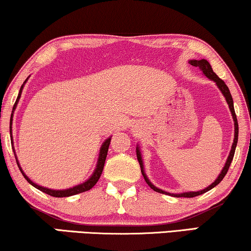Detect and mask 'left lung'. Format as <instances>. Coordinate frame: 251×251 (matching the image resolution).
<instances>
[{
	"instance_id": "left-lung-1",
	"label": "left lung",
	"mask_w": 251,
	"mask_h": 251,
	"mask_svg": "<svg viewBox=\"0 0 251 251\" xmlns=\"http://www.w3.org/2000/svg\"><path fill=\"white\" fill-rule=\"evenodd\" d=\"M190 63H191L192 66H195V67L201 68V71H202V73H204V74H205L206 76H207V77L210 78V80L214 81L215 83H217L218 87H219V89H220V90H221V93L224 94V96L226 97V100H227L228 105H229V110H230V112H231V116H233V119H234V125H235V135H234V136H235V138H234V142H233V146H231L229 156H228L227 161H226V164H225L224 169H223V171H221V173H220V175H219L217 180H215L214 183H212L211 185L207 186V188H206V189L201 190V191H197V192H184V193H179V195H174L175 197H185V198H192V197H197V196H199V195H202V193L207 192L208 190L213 189L214 186H217L218 184L220 183L221 180L224 179V177L226 176L228 169H229L231 161H233L234 153H235V148H236V145H237V139H239V124H237V119H236V115H235V110H234L233 98H231L230 91H229V89H228V87L226 85V83H225V82H224L223 80H221V78L219 77V76H218L217 74H215V73L213 72V69H212V67H211V65H210V63H208V61H206V60H204V59H201V60H191V61H190ZM136 157H138L139 163H140L141 173H142V175H144V178H145V180H146V183H147L148 185L151 186V188L154 190V191L160 192V193H164V195H170V193H168V192H166V191H162V190L157 189L156 186H154L153 184L149 182V179L147 178V176H146V174H145V171H144V166H142V160H141V155H140V149H139V147L136 148Z\"/></svg>"
}]
</instances>
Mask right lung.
<instances>
[{
    "instance_id": "1",
    "label": "right lung",
    "mask_w": 251,
    "mask_h": 251,
    "mask_svg": "<svg viewBox=\"0 0 251 251\" xmlns=\"http://www.w3.org/2000/svg\"><path fill=\"white\" fill-rule=\"evenodd\" d=\"M22 89H23V85H22V87H21L20 94H18L17 100H16V103H15V105H14V110L16 109V105H17L18 100H20V97H21ZM12 113H14V111H12ZM11 124H12V115H11V118H10V134H11ZM11 139H12V136H11ZM110 142H111V138L106 139V141L102 145V148H100V158H98L96 170H95V173L93 174V176H91L90 178L87 180V182H84L83 184H80V185H77V186H74V188H72V189H67V190H50V189L43 188V186H40V185H38V184L33 183L32 180L28 178L26 175H25V174L23 173V170L21 169L20 164H18V161H17V164H18V168H20V170L22 171V174H23L24 178L26 179L27 182L31 184V185H33L34 188H37L38 190H40V191L45 192V193H47V195H50V196H52V197H60V198H61V197L74 196V195H77V193L88 191V190H90L91 188H94L95 184L98 182V179H100V175H102V173H103L104 163H105V160H106V155H107V151H109Z\"/></svg>"
}]
</instances>
